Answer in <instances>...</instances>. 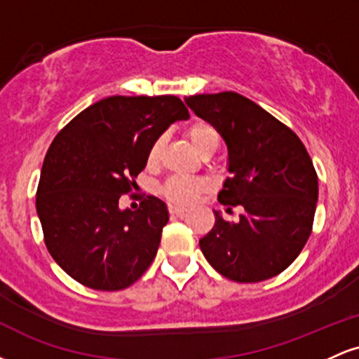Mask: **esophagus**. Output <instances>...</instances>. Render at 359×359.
Here are the masks:
<instances>
[{
  "mask_svg": "<svg viewBox=\"0 0 359 359\" xmlns=\"http://www.w3.org/2000/svg\"><path fill=\"white\" fill-rule=\"evenodd\" d=\"M168 212L174 214V216H184V214L187 212V209L180 208V205H175V204H168Z\"/></svg>",
  "mask_w": 359,
  "mask_h": 359,
  "instance_id": "34e87169",
  "label": "esophagus"
}]
</instances>
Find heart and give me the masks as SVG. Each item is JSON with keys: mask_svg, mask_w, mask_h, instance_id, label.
Listing matches in <instances>:
<instances>
[{"mask_svg": "<svg viewBox=\"0 0 359 359\" xmlns=\"http://www.w3.org/2000/svg\"><path fill=\"white\" fill-rule=\"evenodd\" d=\"M187 137L191 140L199 154L208 150L209 147L219 145V135H217L216 128L205 121H197L187 128ZM163 142L156 140L154 145L148 150V165H155L158 162L160 154H162ZM209 182L205 179H197V177H184L174 175L167 179V182L162 185V194L167 197L170 203L175 204H191L199 197L201 192L208 191Z\"/></svg>", "mask_w": 359, "mask_h": 359, "instance_id": "heart-1", "label": "heart"}]
</instances>
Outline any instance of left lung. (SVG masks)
I'll return each mask as SVG.
<instances>
[{
    "label": "left lung",
    "mask_w": 359,
    "mask_h": 359,
    "mask_svg": "<svg viewBox=\"0 0 359 359\" xmlns=\"http://www.w3.org/2000/svg\"><path fill=\"white\" fill-rule=\"evenodd\" d=\"M196 116L216 128L228 147L219 203L240 219L214 211V228L199 241L211 266L241 283L269 280L299 257L314 222L317 174L297 135L238 93L185 97Z\"/></svg>",
    "instance_id": "left-lung-1"
}]
</instances>
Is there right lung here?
I'll return each mask as SVG.
<instances>
[{"instance_id":"right-lung-1","label":"right lung","mask_w":359,"mask_h":359,"mask_svg":"<svg viewBox=\"0 0 359 359\" xmlns=\"http://www.w3.org/2000/svg\"><path fill=\"white\" fill-rule=\"evenodd\" d=\"M189 119L175 96H111L69 123L45 155L36 214L57 265L94 290H121L154 262L168 209L148 196L137 211L119 208L135 187L154 142Z\"/></svg>"}]
</instances>
